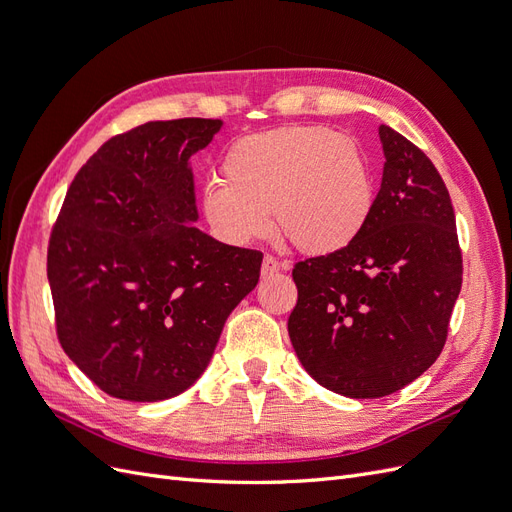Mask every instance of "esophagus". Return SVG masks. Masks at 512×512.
<instances>
[{
    "label": "esophagus",
    "mask_w": 512,
    "mask_h": 512,
    "mask_svg": "<svg viewBox=\"0 0 512 512\" xmlns=\"http://www.w3.org/2000/svg\"><path fill=\"white\" fill-rule=\"evenodd\" d=\"M280 269H286V265L284 262H280L277 260L275 256H271V254H267L265 258H262V275H273V273H277Z\"/></svg>",
    "instance_id": "1"
}]
</instances>
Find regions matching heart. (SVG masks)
I'll use <instances>...</instances> for the list:
<instances>
[{
    "label": "heart",
    "mask_w": 512,
    "mask_h": 512,
    "mask_svg": "<svg viewBox=\"0 0 512 512\" xmlns=\"http://www.w3.org/2000/svg\"><path fill=\"white\" fill-rule=\"evenodd\" d=\"M224 181L203 190V213L220 239L245 245L271 230L309 254L344 250L374 209V179L352 136L322 126H288L232 143Z\"/></svg>",
    "instance_id": "obj_1"
}]
</instances>
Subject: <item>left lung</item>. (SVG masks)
Listing matches in <instances>:
<instances>
[{
    "instance_id": "1",
    "label": "left lung",
    "mask_w": 512,
    "mask_h": 512,
    "mask_svg": "<svg viewBox=\"0 0 512 512\" xmlns=\"http://www.w3.org/2000/svg\"><path fill=\"white\" fill-rule=\"evenodd\" d=\"M378 132L386 162L363 232L292 269V348L324 389L354 399L391 395L433 365L463 275L455 211L436 166L393 128Z\"/></svg>"
}]
</instances>
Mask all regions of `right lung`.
<instances>
[{
	"mask_svg": "<svg viewBox=\"0 0 512 512\" xmlns=\"http://www.w3.org/2000/svg\"><path fill=\"white\" fill-rule=\"evenodd\" d=\"M220 119L149 121L106 141L66 192L49 275L64 352L126 401L183 393L258 284L262 254L198 230L190 156Z\"/></svg>",
	"mask_w": 512,
	"mask_h": 512,
	"instance_id": "right-lung-1",
	"label": "right lung"
}]
</instances>
